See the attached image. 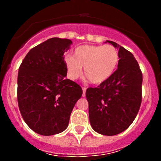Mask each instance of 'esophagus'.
Returning <instances> with one entry per match:
<instances>
[{"mask_svg":"<svg viewBox=\"0 0 161 161\" xmlns=\"http://www.w3.org/2000/svg\"><path fill=\"white\" fill-rule=\"evenodd\" d=\"M86 87H82V97H86Z\"/></svg>","mask_w":161,"mask_h":161,"instance_id":"obj_1","label":"esophagus"}]
</instances>
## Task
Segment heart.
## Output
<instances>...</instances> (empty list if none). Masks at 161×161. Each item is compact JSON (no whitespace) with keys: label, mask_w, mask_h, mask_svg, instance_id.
Segmentation results:
<instances>
[{"label":"heart","mask_w":161,"mask_h":161,"mask_svg":"<svg viewBox=\"0 0 161 161\" xmlns=\"http://www.w3.org/2000/svg\"><path fill=\"white\" fill-rule=\"evenodd\" d=\"M68 74L75 79L84 69V75L92 84L99 85L111 77L119 63V53L112 45H82L72 56L64 58Z\"/></svg>","instance_id":"obj_1"}]
</instances>
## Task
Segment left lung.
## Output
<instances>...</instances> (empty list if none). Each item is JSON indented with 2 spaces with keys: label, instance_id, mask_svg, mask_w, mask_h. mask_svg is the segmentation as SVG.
<instances>
[{
  "label": "left lung",
  "instance_id": "1",
  "mask_svg": "<svg viewBox=\"0 0 161 161\" xmlns=\"http://www.w3.org/2000/svg\"><path fill=\"white\" fill-rule=\"evenodd\" d=\"M107 42L118 49V69L99 86L87 89L86 97L93 130L104 136H114L126 130L139 112L142 74L131 52L115 42Z\"/></svg>",
  "mask_w": 161,
  "mask_h": 161
}]
</instances>
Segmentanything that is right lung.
Listing matches in <instances>:
<instances>
[{
  "mask_svg": "<svg viewBox=\"0 0 161 161\" xmlns=\"http://www.w3.org/2000/svg\"><path fill=\"white\" fill-rule=\"evenodd\" d=\"M72 43L53 37L32 48L18 74V103L27 125L42 136L62 132L80 99V86L65 79L64 53Z\"/></svg>",
  "mask_w": 161,
  "mask_h": 161,
  "instance_id": "right-lung-1",
  "label": "right lung"
}]
</instances>
